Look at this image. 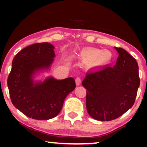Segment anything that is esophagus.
Returning <instances> with one entry per match:
<instances>
[{"label": "esophagus", "instance_id": "esophagus-1", "mask_svg": "<svg viewBox=\"0 0 147 147\" xmlns=\"http://www.w3.org/2000/svg\"><path fill=\"white\" fill-rule=\"evenodd\" d=\"M81 83H82L81 78H80V77L76 78V85L80 86V84H81Z\"/></svg>", "mask_w": 147, "mask_h": 147}]
</instances>
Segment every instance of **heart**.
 <instances>
[{
  "mask_svg": "<svg viewBox=\"0 0 147 147\" xmlns=\"http://www.w3.org/2000/svg\"><path fill=\"white\" fill-rule=\"evenodd\" d=\"M82 61L96 68H102L111 63L113 53L109 50H101L97 48L88 47L82 49L79 53Z\"/></svg>",
  "mask_w": 147,
  "mask_h": 147,
  "instance_id": "b5f03b06",
  "label": "heart"
}]
</instances>
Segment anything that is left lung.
Returning <instances> with one entry per match:
<instances>
[{
	"mask_svg": "<svg viewBox=\"0 0 147 147\" xmlns=\"http://www.w3.org/2000/svg\"><path fill=\"white\" fill-rule=\"evenodd\" d=\"M114 49L118 53L115 65L88 72L82 82L87 90V111L100 121L116 119L127 112L133 106L140 86L136 59L124 49Z\"/></svg>",
	"mask_w": 147,
	"mask_h": 147,
	"instance_id": "left-lung-1",
	"label": "left lung"
}]
</instances>
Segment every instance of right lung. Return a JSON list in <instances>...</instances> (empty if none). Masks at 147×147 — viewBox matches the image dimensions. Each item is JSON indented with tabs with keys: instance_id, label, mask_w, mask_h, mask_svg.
Returning a JSON list of instances; mask_svg holds the SVG:
<instances>
[{
	"instance_id": "1",
	"label": "right lung",
	"mask_w": 147,
	"mask_h": 147,
	"mask_svg": "<svg viewBox=\"0 0 147 147\" xmlns=\"http://www.w3.org/2000/svg\"><path fill=\"white\" fill-rule=\"evenodd\" d=\"M54 48L49 43L33 44L20 51L12 61L7 80L12 103L33 119L49 120L57 116L66 96L76 88L73 78L58 80L49 76L35 80L51 69Z\"/></svg>"
}]
</instances>
